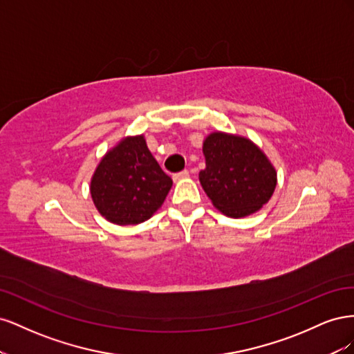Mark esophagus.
Here are the masks:
<instances>
[{
	"label": "esophagus",
	"mask_w": 354,
	"mask_h": 354,
	"mask_svg": "<svg viewBox=\"0 0 354 354\" xmlns=\"http://www.w3.org/2000/svg\"><path fill=\"white\" fill-rule=\"evenodd\" d=\"M189 177V171L187 169H183V171H180V173H176L174 176H173V180L176 181H180V180H185V178H187Z\"/></svg>",
	"instance_id": "esophagus-1"
}]
</instances>
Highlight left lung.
Returning a JSON list of instances; mask_svg holds the SVG:
<instances>
[{
    "label": "left lung",
    "mask_w": 354,
    "mask_h": 354,
    "mask_svg": "<svg viewBox=\"0 0 354 354\" xmlns=\"http://www.w3.org/2000/svg\"><path fill=\"white\" fill-rule=\"evenodd\" d=\"M202 151L207 167L199 173V181L224 216H251L269 202L277 183L276 169L250 138L211 133Z\"/></svg>",
    "instance_id": "obj_1"
}]
</instances>
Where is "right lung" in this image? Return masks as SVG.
<instances>
[{"label": "right lung", "mask_w": 354, "mask_h": 354, "mask_svg": "<svg viewBox=\"0 0 354 354\" xmlns=\"http://www.w3.org/2000/svg\"><path fill=\"white\" fill-rule=\"evenodd\" d=\"M173 180L147 149L145 136L125 137L106 153L91 177L90 192L102 216L120 226L151 218Z\"/></svg>", "instance_id": "obj_1"}]
</instances>
